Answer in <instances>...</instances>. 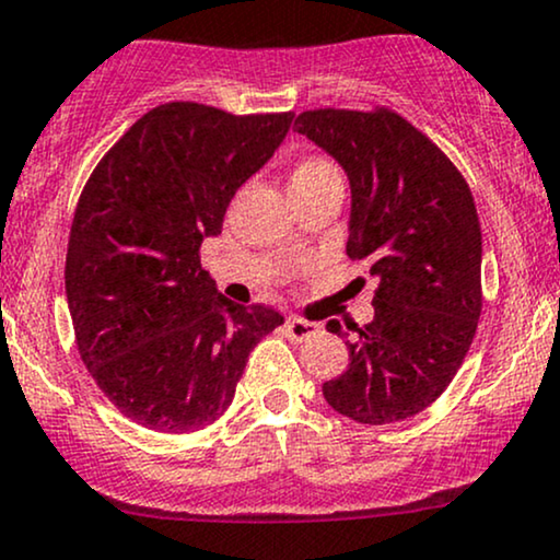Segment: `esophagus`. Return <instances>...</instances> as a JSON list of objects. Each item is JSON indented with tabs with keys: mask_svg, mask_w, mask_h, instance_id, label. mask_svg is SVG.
I'll use <instances>...</instances> for the list:
<instances>
[{
	"mask_svg": "<svg viewBox=\"0 0 560 560\" xmlns=\"http://www.w3.org/2000/svg\"><path fill=\"white\" fill-rule=\"evenodd\" d=\"M317 332H319L317 323H306V319H301V317H291L285 323V336L291 338L293 343L310 341V338L317 336Z\"/></svg>",
	"mask_w": 560,
	"mask_h": 560,
	"instance_id": "obj_1",
	"label": "esophagus"
}]
</instances>
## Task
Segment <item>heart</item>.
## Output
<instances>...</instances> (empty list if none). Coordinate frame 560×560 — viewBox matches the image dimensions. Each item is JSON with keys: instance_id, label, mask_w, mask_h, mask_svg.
I'll return each mask as SVG.
<instances>
[{"instance_id": "obj_1", "label": "heart", "mask_w": 560, "mask_h": 560, "mask_svg": "<svg viewBox=\"0 0 560 560\" xmlns=\"http://www.w3.org/2000/svg\"><path fill=\"white\" fill-rule=\"evenodd\" d=\"M328 179H338L336 166L325 159H304L293 168V177H291V190H304V187H314L319 182H328Z\"/></svg>"}]
</instances>
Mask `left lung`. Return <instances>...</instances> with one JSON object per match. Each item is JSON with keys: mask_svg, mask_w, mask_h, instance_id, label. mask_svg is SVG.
Segmentation results:
<instances>
[{"mask_svg": "<svg viewBox=\"0 0 560 560\" xmlns=\"http://www.w3.org/2000/svg\"><path fill=\"white\" fill-rule=\"evenodd\" d=\"M293 129L347 172V254L378 280L375 317L349 328V368L323 383L325 401L364 425L418 416L455 378L479 325L474 196L455 163L386 108L306 110ZM328 330L349 336L338 319Z\"/></svg>", "mask_w": 560, "mask_h": 560, "instance_id": "1", "label": "left lung"}]
</instances>
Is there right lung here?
I'll return each mask as SVG.
<instances>
[{
	"label": "right lung",
	"instance_id": "add662e5",
	"mask_svg": "<svg viewBox=\"0 0 560 560\" xmlns=\"http://www.w3.org/2000/svg\"><path fill=\"white\" fill-rule=\"evenodd\" d=\"M291 121L159 105L81 192L66 256L77 347L105 397L144 429L187 433L224 416L248 354L282 325L269 306L224 299L198 250Z\"/></svg>",
	"mask_w": 560,
	"mask_h": 560
}]
</instances>
